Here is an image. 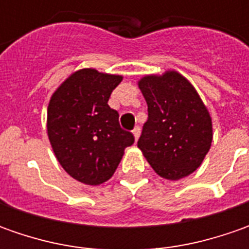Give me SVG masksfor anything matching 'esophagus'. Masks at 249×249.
Listing matches in <instances>:
<instances>
[{"instance_id":"esophagus-1","label":"esophagus","mask_w":249,"mask_h":249,"mask_svg":"<svg viewBox=\"0 0 249 249\" xmlns=\"http://www.w3.org/2000/svg\"><path fill=\"white\" fill-rule=\"evenodd\" d=\"M140 134H141V129H140V126H136V127L133 129V136H134V139H136V141L139 140Z\"/></svg>"}]
</instances>
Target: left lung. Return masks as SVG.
I'll list each match as a JSON object with an SVG mask.
<instances>
[{
	"label": "left lung",
	"instance_id": "left-lung-1",
	"mask_svg": "<svg viewBox=\"0 0 249 249\" xmlns=\"http://www.w3.org/2000/svg\"><path fill=\"white\" fill-rule=\"evenodd\" d=\"M139 87L148 105L139 148L160 177L178 180L191 175L212 144V119L204 102L175 71L145 76Z\"/></svg>",
	"mask_w": 249,
	"mask_h": 249
}]
</instances>
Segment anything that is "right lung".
I'll list each match as a JSON object with an SVG mask.
<instances>
[{
  "label": "right lung",
  "instance_id": "add662e5",
  "mask_svg": "<svg viewBox=\"0 0 249 249\" xmlns=\"http://www.w3.org/2000/svg\"><path fill=\"white\" fill-rule=\"evenodd\" d=\"M122 76L82 69L51 97L47 131L61 166L84 184L109 180L134 136L120 127L119 113L108 105Z\"/></svg>",
  "mask_w": 249,
  "mask_h": 249
}]
</instances>
